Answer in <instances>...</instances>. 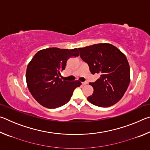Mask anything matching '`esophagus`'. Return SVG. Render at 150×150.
<instances>
[{"mask_svg":"<svg viewBox=\"0 0 150 150\" xmlns=\"http://www.w3.org/2000/svg\"><path fill=\"white\" fill-rule=\"evenodd\" d=\"M87 83H88L87 82H83V83H82V85H87Z\"/></svg>","mask_w":150,"mask_h":150,"instance_id":"1","label":"esophagus"}]
</instances>
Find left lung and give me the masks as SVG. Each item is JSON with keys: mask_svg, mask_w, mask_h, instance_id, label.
<instances>
[{"mask_svg": "<svg viewBox=\"0 0 150 150\" xmlns=\"http://www.w3.org/2000/svg\"><path fill=\"white\" fill-rule=\"evenodd\" d=\"M78 49L91 73L100 75L95 82L89 83L94 92L87 100L100 107H109L118 103L130 80V69L126 55L115 45L106 43Z\"/></svg>", "mask_w": 150, "mask_h": 150, "instance_id": "8db88e82", "label": "left lung"}]
</instances>
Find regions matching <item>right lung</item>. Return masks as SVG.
I'll list each match as a JSON object with an SVG mask.
<instances>
[{
	"label": "right lung",
	"mask_w": 150,
	"mask_h": 150,
	"mask_svg": "<svg viewBox=\"0 0 150 150\" xmlns=\"http://www.w3.org/2000/svg\"><path fill=\"white\" fill-rule=\"evenodd\" d=\"M79 55L77 48L57 47L42 50L35 54L28 65L26 77L28 88L38 103L47 108H56L69 102L81 83L62 80L60 72L65 70L70 57Z\"/></svg>",
	"instance_id": "1"
}]
</instances>
